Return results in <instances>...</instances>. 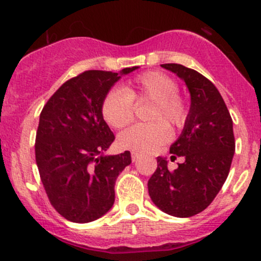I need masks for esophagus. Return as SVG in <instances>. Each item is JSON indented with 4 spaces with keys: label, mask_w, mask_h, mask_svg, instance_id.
<instances>
[{
    "label": "esophagus",
    "mask_w": 261,
    "mask_h": 261,
    "mask_svg": "<svg viewBox=\"0 0 261 261\" xmlns=\"http://www.w3.org/2000/svg\"><path fill=\"white\" fill-rule=\"evenodd\" d=\"M139 159V154L138 152H135V151H133L131 152V160H133V162H136V160Z\"/></svg>",
    "instance_id": "esophagus-1"
}]
</instances>
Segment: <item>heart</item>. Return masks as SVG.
<instances>
[{"label":"heart","mask_w":261,"mask_h":261,"mask_svg":"<svg viewBox=\"0 0 261 261\" xmlns=\"http://www.w3.org/2000/svg\"><path fill=\"white\" fill-rule=\"evenodd\" d=\"M178 83L162 72H145L136 75L125 89L112 88L102 101L101 112L111 127L130 125L135 115L136 102L151 101L147 112L149 123H139L120 134L117 144L121 149L135 152H152L170 139L169 128H181L188 120V105L178 94Z\"/></svg>","instance_id":"1"}]
</instances>
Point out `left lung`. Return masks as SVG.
I'll list each match as a JSON object with an SVG mask.
<instances>
[{"mask_svg": "<svg viewBox=\"0 0 261 261\" xmlns=\"http://www.w3.org/2000/svg\"><path fill=\"white\" fill-rule=\"evenodd\" d=\"M186 82L191 93L188 120L170 146L172 159L183 156L173 172L164 158L147 181L151 201L163 212L191 217L206 210L222 188L235 152L232 118L211 81L184 65L162 64Z\"/></svg>", "mask_w": 261, "mask_h": 261, "instance_id": "obj_1", "label": "left lung"}]
</instances>
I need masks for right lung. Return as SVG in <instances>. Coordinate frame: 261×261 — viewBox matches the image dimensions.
Instances as JSON below:
<instances>
[{
  "label": "right lung",
  "instance_id": "right-lung-1",
  "mask_svg": "<svg viewBox=\"0 0 261 261\" xmlns=\"http://www.w3.org/2000/svg\"><path fill=\"white\" fill-rule=\"evenodd\" d=\"M135 69L86 70L63 83L41 111L36 165L50 203L68 221L91 222L114 206L115 181L131 154L103 155L115 135L101 106L121 75Z\"/></svg>",
  "mask_w": 261,
  "mask_h": 261
}]
</instances>
